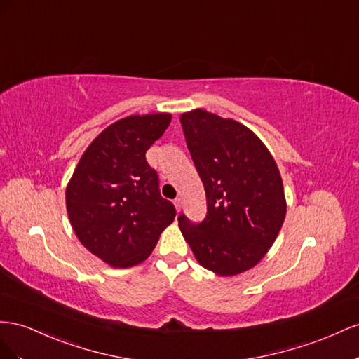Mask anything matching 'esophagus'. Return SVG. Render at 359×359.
<instances>
[{"label": "esophagus", "mask_w": 359, "mask_h": 359, "mask_svg": "<svg viewBox=\"0 0 359 359\" xmlns=\"http://www.w3.org/2000/svg\"><path fill=\"white\" fill-rule=\"evenodd\" d=\"M174 206H176L177 212H180V209H182V200H180V198H176V200H174Z\"/></svg>", "instance_id": "esophagus-1"}]
</instances>
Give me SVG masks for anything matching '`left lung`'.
Segmentation results:
<instances>
[{
	"label": "left lung",
	"instance_id": "8db88e82",
	"mask_svg": "<svg viewBox=\"0 0 359 359\" xmlns=\"http://www.w3.org/2000/svg\"><path fill=\"white\" fill-rule=\"evenodd\" d=\"M180 123L208 200L200 224L180 215V231L203 268L242 273L264 257L283 227L280 170L263 141L236 120L197 108Z\"/></svg>",
	"mask_w": 359,
	"mask_h": 359
}]
</instances>
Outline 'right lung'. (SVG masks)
<instances>
[{"mask_svg": "<svg viewBox=\"0 0 359 359\" xmlns=\"http://www.w3.org/2000/svg\"><path fill=\"white\" fill-rule=\"evenodd\" d=\"M170 123L168 112L112 123L91 141L67 183L66 208L76 238L114 268L144 262L176 217L146 161Z\"/></svg>", "mask_w": 359, "mask_h": 359, "instance_id": "obj_1", "label": "right lung"}]
</instances>
